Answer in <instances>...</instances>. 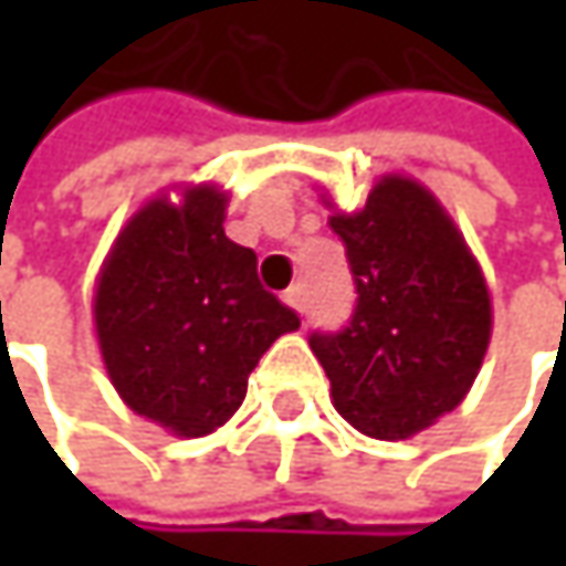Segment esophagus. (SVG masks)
Returning <instances> with one entry per match:
<instances>
[{"label": "esophagus", "instance_id": "1", "mask_svg": "<svg viewBox=\"0 0 566 566\" xmlns=\"http://www.w3.org/2000/svg\"><path fill=\"white\" fill-rule=\"evenodd\" d=\"M283 302H286L290 308H295L298 315L305 312V295H302V290H298V286H293V290H286V295H283Z\"/></svg>", "mask_w": 566, "mask_h": 566}]
</instances>
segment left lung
Returning <instances> with one entry per match:
<instances>
[{
  "label": "left lung",
  "mask_w": 566,
  "mask_h": 566,
  "mask_svg": "<svg viewBox=\"0 0 566 566\" xmlns=\"http://www.w3.org/2000/svg\"><path fill=\"white\" fill-rule=\"evenodd\" d=\"M356 312L337 334H312L337 412L378 441H402L457 409L491 339L479 261L441 201L406 176H384L356 213H334Z\"/></svg>",
  "instance_id": "obj_1"
}]
</instances>
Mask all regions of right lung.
Here are the masks:
<instances>
[{
    "mask_svg": "<svg viewBox=\"0 0 566 566\" xmlns=\"http://www.w3.org/2000/svg\"><path fill=\"white\" fill-rule=\"evenodd\" d=\"M227 191L191 186L125 223L94 293L99 353L132 412L205 438L242 406L249 375L298 315L258 280V254L223 232Z\"/></svg>",
    "mask_w": 566,
    "mask_h": 566,
    "instance_id": "1",
    "label": "right lung"
}]
</instances>
